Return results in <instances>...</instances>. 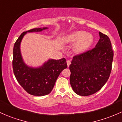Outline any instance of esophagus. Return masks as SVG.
Here are the masks:
<instances>
[{
    "instance_id": "34e87169",
    "label": "esophagus",
    "mask_w": 122,
    "mask_h": 122,
    "mask_svg": "<svg viewBox=\"0 0 122 122\" xmlns=\"http://www.w3.org/2000/svg\"><path fill=\"white\" fill-rule=\"evenodd\" d=\"M66 63H67V65H68V67H69V65H70L71 63V62L70 60H68L67 61H66Z\"/></svg>"
}]
</instances>
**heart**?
I'll return each instance as SVG.
<instances>
[{"label":"heart","instance_id":"1","mask_svg":"<svg viewBox=\"0 0 122 122\" xmlns=\"http://www.w3.org/2000/svg\"><path fill=\"white\" fill-rule=\"evenodd\" d=\"M67 44H75L73 50L77 53H81L90 47L93 42V36L91 33L77 30L67 35L63 39Z\"/></svg>","mask_w":122,"mask_h":122}]
</instances>
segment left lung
<instances>
[{
    "instance_id": "8db88e82",
    "label": "left lung",
    "mask_w": 122,
    "mask_h": 122,
    "mask_svg": "<svg viewBox=\"0 0 122 122\" xmlns=\"http://www.w3.org/2000/svg\"><path fill=\"white\" fill-rule=\"evenodd\" d=\"M100 40L92 50L73 57L69 65L70 83L73 92L88 96L100 90L109 79L113 51L111 41L99 32Z\"/></svg>"
}]
</instances>
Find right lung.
<instances>
[{"label":"right lung","instance_id":"add662e5","mask_svg":"<svg viewBox=\"0 0 122 122\" xmlns=\"http://www.w3.org/2000/svg\"><path fill=\"white\" fill-rule=\"evenodd\" d=\"M47 28H34L24 32L16 41L13 48V69L16 79L28 93L35 96H43L50 93L60 73L67 68L64 58L49 59L38 68L28 66L24 62L20 51V44L24 36L27 32H41Z\"/></svg>","mask_w":122,"mask_h":122}]
</instances>
